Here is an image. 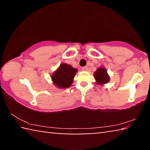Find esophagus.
Masks as SVG:
<instances>
[{
	"label": "esophagus",
	"mask_w": 150,
	"mask_h": 150,
	"mask_svg": "<svg viewBox=\"0 0 150 150\" xmlns=\"http://www.w3.org/2000/svg\"><path fill=\"white\" fill-rule=\"evenodd\" d=\"M82 70L83 71H87L88 70V67H87V66H85V67H83L82 68Z\"/></svg>",
	"instance_id": "obj_1"
}]
</instances>
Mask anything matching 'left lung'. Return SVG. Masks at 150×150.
I'll list each match as a JSON object with an SVG mask.
<instances>
[{
    "mask_svg": "<svg viewBox=\"0 0 150 150\" xmlns=\"http://www.w3.org/2000/svg\"><path fill=\"white\" fill-rule=\"evenodd\" d=\"M94 76L96 81V83L98 85H104L107 83L110 80V77L108 76L106 69L104 67L98 68L94 73Z\"/></svg>",
    "mask_w": 150,
    "mask_h": 150,
    "instance_id": "obj_1",
    "label": "left lung"
}]
</instances>
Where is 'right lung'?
Wrapping results in <instances>:
<instances>
[{
  "label": "right lung",
  "mask_w": 150,
  "mask_h": 150,
  "mask_svg": "<svg viewBox=\"0 0 150 150\" xmlns=\"http://www.w3.org/2000/svg\"><path fill=\"white\" fill-rule=\"evenodd\" d=\"M77 69L67 63H62L59 68L52 73V79L54 84L58 88H66L69 87L73 82V79Z\"/></svg>",
  "instance_id": "obj_1"
}]
</instances>
